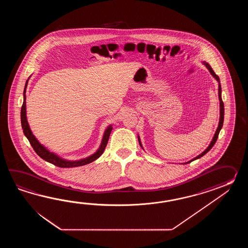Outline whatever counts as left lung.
Masks as SVG:
<instances>
[{
	"label": "left lung",
	"instance_id": "8db88e82",
	"mask_svg": "<svg viewBox=\"0 0 248 248\" xmlns=\"http://www.w3.org/2000/svg\"><path fill=\"white\" fill-rule=\"evenodd\" d=\"M202 63L206 66V68L208 69V71H209V73H210L211 75H212V76H213V77L217 80V82H218V97H219V101H220V118H219V123H218V126H217V128H216V133H215V135H214V137L212 138V140H211L209 145L206 147V150H205L204 152H202L200 155H198V156L195 157V158L190 159V160L187 161V162L181 164L190 163L191 161H193V160H195V159H198V158H201V157H202V156H204L206 153H208V152L210 151L211 148L213 147V146L215 145L216 140H217V138H218V136H219V133L221 131V127H222V125H223V120H224V106H223V102H222V99H221V83H220V79H219V77L215 74V72L213 71V69L211 68V66L208 64V63H206V61H203ZM137 137H138L139 144H140V146H141L142 150H143V147H142V142H141V139H140L139 135H137Z\"/></svg>",
	"mask_w": 248,
	"mask_h": 248
}]
</instances>
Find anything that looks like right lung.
<instances>
[{"label":"right lung","mask_w":248,"mask_h":248,"mask_svg":"<svg viewBox=\"0 0 248 248\" xmlns=\"http://www.w3.org/2000/svg\"><path fill=\"white\" fill-rule=\"evenodd\" d=\"M30 77L28 78L27 82H26L25 89H24V94H23L24 95V101H23V106H22L21 108V126L25 136H26V137L28 139V141L31 143V145L33 148L34 152L37 153L38 155L42 159H44L45 161H47V162L53 164V165H55L57 167H59V168H76V167H80V166H84V165H87V164L91 163V162L95 161V159L99 158L101 155L103 154V153H104L106 145H107L108 140H109L110 134H111V130H112V125L111 124L106 127L105 133L103 135L100 146L95 151V153L91 154L89 157L77 159V160H70V159H65V158H62V157L58 156L57 153L50 152L47 148L45 147L43 144L39 142L37 138L32 134V130L30 128L28 122H27V102H26L27 95H26V92H27V84H28V80L30 79Z\"/></svg>","instance_id":"1"}]
</instances>
